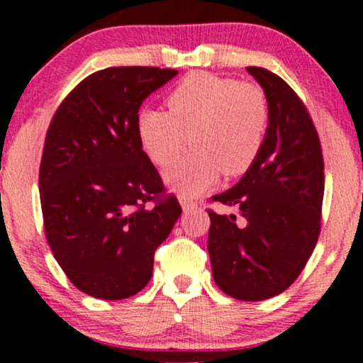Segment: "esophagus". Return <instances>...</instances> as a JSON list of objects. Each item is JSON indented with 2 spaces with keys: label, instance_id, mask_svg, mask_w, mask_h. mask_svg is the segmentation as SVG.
Listing matches in <instances>:
<instances>
[{
  "label": "esophagus",
  "instance_id": "obj_1",
  "mask_svg": "<svg viewBox=\"0 0 363 363\" xmlns=\"http://www.w3.org/2000/svg\"><path fill=\"white\" fill-rule=\"evenodd\" d=\"M179 201H181V206H182V210H184V211L194 210L196 205H198V201H196V199L189 198V196H184V194L179 196Z\"/></svg>",
  "mask_w": 363,
  "mask_h": 363
}]
</instances>
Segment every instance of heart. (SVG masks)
Instances as JSON below:
<instances>
[{
    "label": "heart",
    "instance_id": "b5f03b06",
    "mask_svg": "<svg viewBox=\"0 0 363 363\" xmlns=\"http://www.w3.org/2000/svg\"><path fill=\"white\" fill-rule=\"evenodd\" d=\"M167 106L141 112L138 133L160 169L176 164L189 143L194 148L167 176L179 194H199L220 172L242 176L264 147L272 111L256 83L194 72L170 91Z\"/></svg>",
    "mask_w": 363,
    "mask_h": 363
}]
</instances>
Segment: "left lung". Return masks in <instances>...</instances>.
Listing matches in <instances>:
<instances>
[{"label":"left lung","mask_w":363,"mask_h":363,"mask_svg":"<svg viewBox=\"0 0 363 363\" xmlns=\"http://www.w3.org/2000/svg\"><path fill=\"white\" fill-rule=\"evenodd\" d=\"M269 101V128L259 157L232 189L210 203L237 208L211 225L208 252L216 285L239 301L281 294L306 268L320 232L324 158L306 104L283 78L247 66Z\"/></svg>","instance_id":"1"}]
</instances>
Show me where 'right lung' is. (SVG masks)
Returning <instances> with one entry per match:
<instances>
[{
    "instance_id": "right-lung-1",
    "label": "right lung",
    "mask_w": 363,
    "mask_h": 363,
    "mask_svg": "<svg viewBox=\"0 0 363 363\" xmlns=\"http://www.w3.org/2000/svg\"><path fill=\"white\" fill-rule=\"evenodd\" d=\"M176 74L155 66L91 73L45 133L44 234L68 280L90 297L121 301L145 289L157 247L181 216L138 133L141 102Z\"/></svg>"
}]
</instances>
